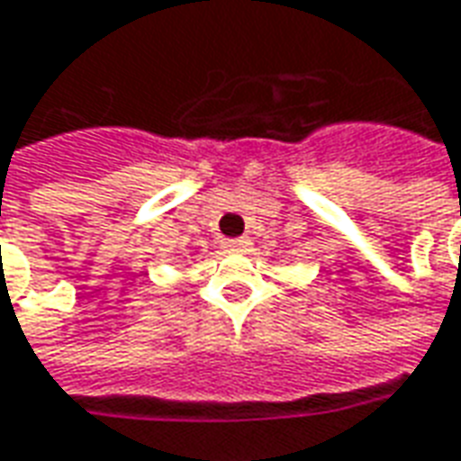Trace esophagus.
Listing matches in <instances>:
<instances>
[{
  "instance_id": "obj_1",
  "label": "esophagus",
  "mask_w": 461,
  "mask_h": 461,
  "mask_svg": "<svg viewBox=\"0 0 461 461\" xmlns=\"http://www.w3.org/2000/svg\"><path fill=\"white\" fill-rule=\"evenodd\" d=\"M247 244H249L247 240H224V249L227 252H244Z\"/></svg>"
}]
</instances>
